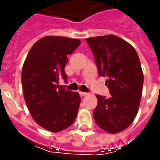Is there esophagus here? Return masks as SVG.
I'll return each instance as SVG.
<instances>
[{
    "mask_svg": "<svg viewBox=\"0 0 160 160\" xmlns=\"http://www.w3.org/2000/svg\"><path fill=\"white\" fill-rule=\"evenodd\" d=\"M79 93H80V95L81 96H87L88 94H89L88 92H80Z\"/></svg>",
    "mask_w": 160,
    "mask_h": 160,
    "instance_id": "obj_1",
    "label": "esophagus"
}]
</instances>
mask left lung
<instances>
[{
  "mask_svg": "<svg viewBox=\"0 0 160 160\" xmlns=\"http://www.w3.org/2000/svg\"><path fill=\"white\" fill-rule=\"evenodd\" d=\"M100 77H107L110 97L96 95L93 111L96 124L109 133L125 130L138 112L143 74L134 48L119 37L108 34L86 39Z\"/></svg>",
  "mask_w": 160,
  "mask_h": 160,
  "instance_id": "obj_1",
  "label": "left lung"
}]
</instances>
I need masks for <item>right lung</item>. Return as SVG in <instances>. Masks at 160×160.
<instances>
[{
	"label": "right lung",
	"instance_id": "right-lung-1",
	"mask_svg": "<svg viewBox=\"0 0 160 160\" xmlns=\"http://www.w3.org/2000/svg\"><path fill=\"white\" fill-rule=\"evenodd\" d=\"M81 42L62 36H45L34 43L22 68L24 99L34 120L42 128L58 132L76 120L81 99L77 92L58 83L67 79L65 66Z\"/></svg>",
	"mask_w": 160,
	"mask_h": 160
}]
</instances>
